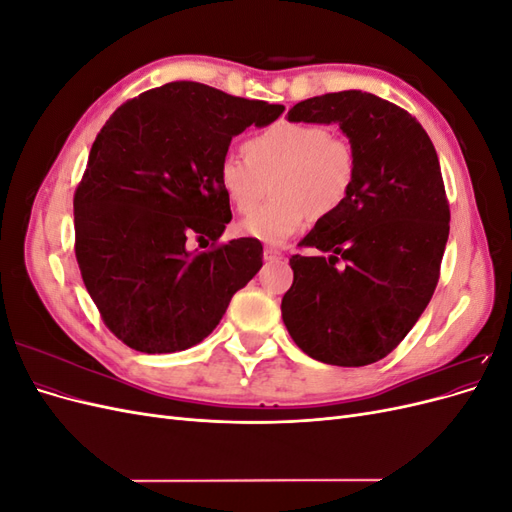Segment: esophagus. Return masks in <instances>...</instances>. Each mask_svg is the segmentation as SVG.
<instances>
[{
    "label": "esophagus",
    "instance_id": "esophagus-1",
    "mask_svg": "<svg viewBox=\"0 0 512 512\" xmlns=\"http://www.w3.org/2000/svg\"><path fill=\"white\" fill-rule=\"evenodd\" d=\"M284 258V250L280 245H265V260H280Z\"/></svg>",
    "mask_w": 512,
    "mask_h": 512
}]
</instances>
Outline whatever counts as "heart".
I'll list each match as a JSON object with an SVG mask.
<instances>
[{"instance_id": "1", "label": "heart", "mask_w": 512, "mask_h": 512, "mask_svg": "<svg viewBox=\"0 0 512 512\" xmlns=\"http://www.w3.org/2000/svg\"><path fill=\"white\" fill-rule=\"evenodd\" d=\"M248 156L226 153L218 183L239 213H251L274 183L276 196L243 222L247 235L282 241L309 220L342 209L354 185L356 158L346 141L312 121H275L247 136Z\"/></svg>"}]
</instances>
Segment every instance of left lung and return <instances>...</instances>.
I'll return each instance as SVG.
<instances>
[{"mask_svg": "<svg viewBox=\"0 0 512 512\" xmlns=\"http://www.w3.org/2000/svg\"><path fill=\"white\" fill-rule=\"evenodd\" d=\"M288 121L337 123L356 177L342 209L299 241L318 252L290 258L284 324L320 363H376L410 333L440 280L451 209L438 153L408 111L365 91L303 100Z\"/></svg>", "mask_w": 512, "mask_h": 512, "instance_id": "left-lung-1", "label": "left lung"}]
</instances>
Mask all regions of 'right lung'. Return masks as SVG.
Returning <instances> with one entry per match:
<instances>
[{
    "label": "right lung",
    "mask_w": 512,
    "mask_h": 512,
    "mask_svg": "<svg viewBox=\"0 0 512 512\" xmlns=\"http://www.w3.org/2000/svg\"><path fill=\"white\" fill-rule=\"evenodd\" d=\"M282 111L177 81L123 102L98 132L74 192V254L108 331L132 350L203 342L262 267L258 239L218 243L232 220L218 166L232 136ZM190 238L212 247L190 253Z\"/></svg>",
    "instance_id": "obj_1"
}]
</instances>
